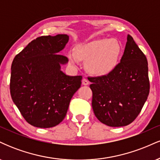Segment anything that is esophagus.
Returning <instances> with one entry per match:
<instances>
[{
    "mask_svg": "<svg viewBox=\"0 0 160 160\" xmlns=\"http://www.w3.org/2000/svg\"><path fill=\"white\" fill-rule=\"evenodd\" d=\"M82 85H84V86L89 85V80H88V79L87 78H83V79H82Z\"/></svg>",
    "mask_w": 160,
    "mask_h": 160,
    "instance_id": "1",
    "label": "esophagus"
}]
</instances>
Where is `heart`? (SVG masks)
Wrapping results in <instances>:
<instances>
[{
  "mask_svg": "<svg viewBox=\"0 0 160 160\" xmlns=\"http://www.w3.org/2000/svg\"><path fill=\"white\" fill-rule=\"evenodd\" d=\"M121 47L117 40L100 38L78 46L74 54L69 53V61L76 65L79 60L87 62V68L92 74L104 76L113 71L118 63Z\"/></svg>",
  "mask_w": 160,
  "mask_h": 160,
  "instance_id": "heart-1",
  "label": "heart"
}]
</instances>
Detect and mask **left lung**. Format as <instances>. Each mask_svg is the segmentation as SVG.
<instances>
[{
	"instance_id": "8db88e82",
	"label": "left lung",
	"mask_w": 160,
	"mask_h": 160,
	"mask_svg": "<svg viewBox=\"0 0 160 160\" xmlns=\"http://www.w3.org/2000/svg\"><path fill=\"white\" fill-rule=\"evenodd\" d=\"M97 119L111 127L125 126L140 113L150 92L146 56L130 35L120 62L110 74L89 78Z\"/></svg>"
}]
</instances>
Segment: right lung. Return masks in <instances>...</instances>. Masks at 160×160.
Masks as SVG:
<instances>
[{
    "mask_svg": "<svg viewBox=\"0 0 160 160\" xmlns=\"http://www.w3.org/2000/svg\"><path fill=\"white\" fill-rule=\"evenodd\" d=\"M67 34L42 36L17 54L11 66L10 95L25 120L38 128H51L65 117L82 76H68L61 65L68 62L59 54Z\"/></svg>",
    "mask_w": 160,
    "mask_h": 160,
    "instance_id": "add662e5",
    "label": "right lung"
}]
</instances>
